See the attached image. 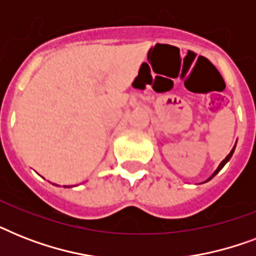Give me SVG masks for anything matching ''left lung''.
<instances>
[{"instance_id": "8db88e82", "label": "left lung", "mask_w": 256, "mask_h": 256, "mask_svg": "<svg viewBox=\"0 0 256 256\" xmlns=\"http://www.w3.org/2000/svg\"><path fill=\"white\" fill-rule=\"evenodd\" d=\"M234 150H235V146H234V148H232V150H231V152H230V154H228V156H226V158H224V160H222V162H220V164H219V166H218V168H216V170H215V171H214V174L211 175L210 178L207 179V180H210V179H211V178H214L215 175L218 174L219 171L222 170V168H223V166H224V164H227V162H228V160H230V158H231V156H232V154H234Z\"/></svg>"}]
</instances>
